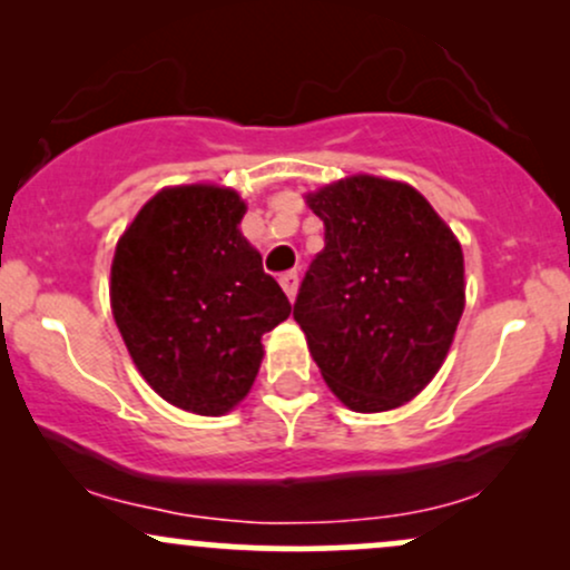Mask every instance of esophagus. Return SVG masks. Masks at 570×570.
I'll use <instances>...</instances> for the list:
<instances>
[{
    "mask_svg": "<svg viewBox=\"0 0 570 570\" xmlns=\"http://www.w3.org/2000/svg\"><path fill=\"white\" fill-rule=\"evenodd\" d=\"M278 281H281V286H284L286 297H289V299L297 297V281H299V278H297V273H294V271L284 273V276H281Z\"/></svg>",
    "mask_w": 570,
    "mask_h": 570,
    "instance_id": "obj_1",
    "label": "esophagus"
}]
</instances>
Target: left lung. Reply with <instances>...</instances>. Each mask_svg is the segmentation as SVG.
Wrapping results in <instances>:
<instances>
[{"label": "left lung", "instance_id": "obj_1", "mask_svg": "<svg viewBox=\"0 0 570 570\" xmlns=\"http://www.w3.org/2000/svg\"><path fill=\"white\" fill-rule=\"evenodd\" d=\"M324 248L307 267L294 322L345 407L410 402L442 367L463 313V252L417 189L351 176L307 195Z\"/></svg>", "mask_w": 570, "mask_h": 570}]
</instances>
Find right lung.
<instances>
[{"instance_id":"obj_1","label":"right lung","mask_w":570,"mask_h":570,"mask_svg":"<svg viewBox=\"0 0 570 570\" xmlns=\"http://www.w3.org/2000/svg\"><path fill=\"white\" fill-rule=\"evenodd\" d=\"M244 214L233 189H163L115 248L109 297L130 358L166 402L198 415L248 394L263 335L292 313L238 230Z\"/></svg>"}]
</instances>
